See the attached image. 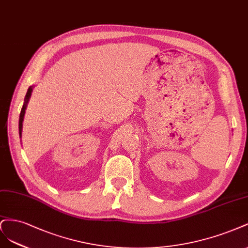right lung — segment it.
<instances>
[{"mask_svg": "<svg viewBox=\"0 0 248 248\" xmlns=\"http://www.w3.org/2000/svg\"><path fill=\"white\" fill-rule=\"evenodd\" d=\"M33 89H34V85L33 86H30L29 90L27 92L26 94V98H25V102H23V105L20 111V115H19V123H18V131H19V138H21V134H22V123H23V118H25V114H26V109L28 107V103L30 101V98L31 95V93H33Z\"/></svg>", "mask_w": 248, "mask_h": 248, "instance_id": "right-lung-1", "label": "right lung"}]
</instances>
